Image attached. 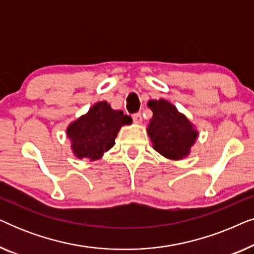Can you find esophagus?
I'll return each mask as SVG.
<instances>
[{"label": "esophagus", "instance_id": "1", "mask_svg": "<svg viewBox=\"0 0 254 254\" xmlns=\"http://www.w3.org/2000/svg\"><path fill=\"white\" fill-rule=\"evenodd\" d=\"M133 121L135 124H141L142 123V116H141L140 112L133 114Z\"/></svg>", "mask_w": 254, "mask_h": 254}]
</instances>
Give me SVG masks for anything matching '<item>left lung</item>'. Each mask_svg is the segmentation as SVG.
Wrapping results in <instances>:
<instances>
[{
	"label": "left lung",
	"mask_w": 254,
	"mask_h": 254,
	"mask_svg": "<svg viewBox=\"0 0 254 254\" xmlns=\"http://www.w3.org/2000/svg\"><path fill=\"white\" fill-rule=\"evenodd\" d=\"M154 113L147 128L155 150L170 159H182L190 154L197 131L189 119L164 99L149 100Z\"/></svg>",
	"instance_id": "left-lung-1"
}]
</instances>
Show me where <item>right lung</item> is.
I'll return each mask as SVG.
<instances>
[{
  "label": "right lung",
  "mask_w": 254,
  "mask_h": 254,
  "mask_svg": "<svg viewBox=\"0 0 254 254\" xmlns=\"http://www.w3.org/2000/svg\"><path fill=\"white\" fill-rule=\"evenodd\" d=\"M130 124L131 118L123 111H114L106 102H99L69 125L67 135L76 157L96 161L113 147L121 126Z\"/></svg>",
  "instance_id": "right-lung-1"
}]
</instances>
